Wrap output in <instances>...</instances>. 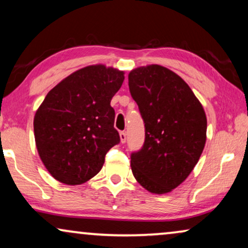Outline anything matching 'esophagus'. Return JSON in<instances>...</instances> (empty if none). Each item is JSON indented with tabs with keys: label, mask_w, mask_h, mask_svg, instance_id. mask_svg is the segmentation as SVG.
I'll return each instance as SVG.
<instances>
[{
	"label": "esophagus",
	"mask_w": 248,
	"mask_h": 248,
	"mask_svg": "<svg viewBox=\"0 0 248 248\" xmlns=\"http://www.w3.org/2000/svg\"><path fill=\"white\" fill-rule=\"evenodd\" d=\"M120 139H121L122 143H125V141H126V133H125V132H121Z\"/></svg>",
	"instance_id": "obj_1"
}]
</instances>
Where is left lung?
Returning <instances> with one entry per match:
<instances>
[{"label":"left lung","instance_id":"8db88e82","mask_svg":"<svg viewBox=\"0 0 248 248\" xmlns=\"http://www.w3.org/2000/svg\"><path fill=\"white\" fill-rule=\"evenodd\" d=\"M128 88L145 126L143 148L131 155L132 172L147 191L166 194L188 177L201 157L205 111L188 84L158 64L132 70Z\"/></svg>","mask_w":248,"mask_h":248}]
</instances>
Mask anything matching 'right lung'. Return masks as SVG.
Here are the masks:
<instances>
[{"label": "right lung", "mask_w": 248, "mask_h": 248, "mask_svg": "<svg viewBox=\"0 0 248 248\" xmlns=\"http://www.w3.org/2000/svg\"><path fill=\"white\" fill-rule=\"evenodd\" d=\"M124 71L104 64L77 70L47 93L33 117L44 166L56 181L83 184L103 168L105 155L120 142L110 100Z\"/></svg>", "instance_id": "right-lung-1"}]
</instances>
